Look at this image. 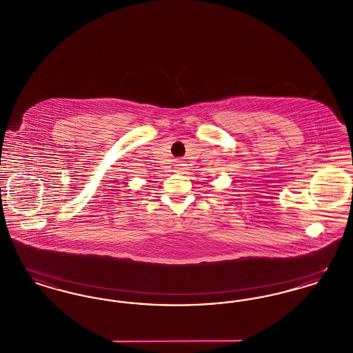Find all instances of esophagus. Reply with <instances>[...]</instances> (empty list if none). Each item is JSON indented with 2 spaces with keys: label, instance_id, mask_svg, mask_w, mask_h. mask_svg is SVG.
Listing matches in <instances>:
<instances>
[{
  "label": "esophagus",
  "instance_id": "esophagus-1",
  "mask_svg": "<svg viewBox=\"0 0 353 353\" xmlns=\"http://www.w3.org/2000/svg\"><path fill=\"white\" fill-rule=\"evenodd\" d=\"M188 170V167H186V164H184L183 161H179L176 165H174V172H177V173H185Z\"/></svg>",
  "mask_w": 353,
  "mask_h": 353
}]
</instances>
